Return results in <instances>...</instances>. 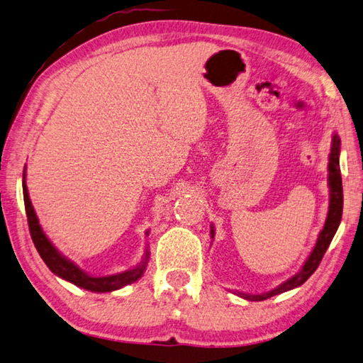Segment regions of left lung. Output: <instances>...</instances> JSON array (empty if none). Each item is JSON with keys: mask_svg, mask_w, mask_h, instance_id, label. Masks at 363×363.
Segmentation results:
<instances>
[{"mask_svg": "<svg viewBox=\"0 0 363 363\" xmlns=\"http://www.w3.org/2000/svg\"><path fill=\"white\" fill-rule=\"evenodd\" d=\"M340 146H341L340 136L335 133L332 136L330 155H328V187H330V204H328V214L324 223V228L320 230L318 241H315V246L313 249V252L309 254L305 265H303L300 272L295 276H292L291 279H287L278 287H274L273 291L265 292V294H257V295L240 292L238 295L242 296V298L250 300V301H262V300L269 298V296L292 291V289L301 286L303 282H305L309 276L318 269L322 257H324L325 250L328 249V246H330L335 233H337L341 222V216H342V182H341V171H340ZM211 238H214V227H211Z\"/></svg>", "mask_w": 363, "mask_h": 363, "instance_id": "8db88e82", "label": "left lung"}]
</instances>
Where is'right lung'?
I'll use <instances>...</instances> for the list:
<instances>
[{
	"instance_id": "obj_1",
	"label": "right lung",
	"mask_w": 363,
	"mask_h": 363,
	"mask_svg": "<svg viewBox=\"0 0 363 363\" xmlns=\"http://www.w3.org/2000/svg\"><path fill=\"white\" fill-rule=\"evenodd\" d=\"M22 187H23V201H25V211H26V219H28L31 240L35 242L38 252L41 255V259L44 260L45 265H48L50 272L57 274L58 278L68 281L77 287H82L85 291L113 292V291H117V289L128 286L131 282L138 281L144 274V269H146L147 260H149L147 249H146V254L143 257V260L138 263L135 268L127 269V272L111 274V276H101V278H95V276H90L85 272H82L74 262L68 260L67 257L58 252V249L52 245L50 240L43 232L28 196V189H26V184H25V169H23ZM146 235H149V232H146Z\"/></svg>"
}]
</instances>
